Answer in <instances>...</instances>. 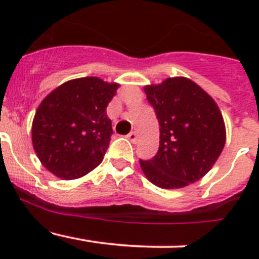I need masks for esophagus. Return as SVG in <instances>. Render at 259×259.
Returning <instances> with one entry per match:
<instances>
[{
  "mask_svg": "<svg viewBox=\"0 0 259 259\" xmlns=\"http://www.w3.org/2000/svg\"><path fill=\"white\" fill-rule=\"evenodd\" d=\"M128 140L131 141V143H136L137 141V134L136 132H130V134L127 135Z\"/></svg>",
  "mask_w": 259,
  "mask_h": 259,
  "instance_id": "34e87169",
  "label": "esophagus"
}]
</instances>
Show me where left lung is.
I'll return each mask as SVG.
<instances>
[{
	"label": "left lung",
	"mask_w": 259,
	"mask_h": 259,
	"mask_svg": "<svg viewBox=\"0 0 259 259\" xmlns=\"http://www.w3.org/2000/svg\"><path fill=\"white\" fill-rule=\"evenodd\" d=\"M159 123V148L140 166L163 189L184 188L206 175L226 144V125L217 102L188 77L144 87Z\"/></svg>",
	"instance_id": "obj_1"
}]
</instances>
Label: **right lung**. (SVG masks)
Here are the masks:
<instances>
[{"label":"right lung","mask_w":259,"mask_h":259,"mask_svg":"<svg viewBox=\"0 0 259 259\" xmlns=\"http://www.w3.org/2000/svg\"><path fill=\"white\" fill-rule=\"evenodd\" d=\"M118 88L100 77H79L41 101L32 122V144L48 171L74 180L101 163L113 135L106 107Z\"/></svg>","instance_id":"obj_1"}]
</instances>
